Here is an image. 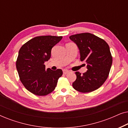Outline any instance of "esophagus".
<instances>
[{"instance_id": "1", "label": "esophagus", "mask_w": 128, "mask_h": 128, "mask_svg": "<svg viewBox=\"0 0 128 128\" xmlns=\"http://www.w3.org/2000/svg\"><path fill=\"white\" fill-rule=\"evenodd\" d=\"M69 70H66V69H64V70H63V73H64V74H67V73H69Z\"/></svg>"}]
</instances>
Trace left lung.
<instances>
[{
  "instance_id": "8db88e82",
  "label": "left lung",
  "mask_w": 128,
  "mask_h": 128,
  "mask_svg": "<svg viewBox=\"0 0 128 128\" xmlns=\"http://www.w3.org/2000/svg\"><path fill=\"white\" fill-rule=\"evenodd\" d=\"M69 38L78 46L80 60L87 64V70L81 74L76 72V80L72 86L82 92L97 90L107 78L111 69L112 58L109 45L104 40L91 33L73 35Z\"/></svg>"
}]
</instances>
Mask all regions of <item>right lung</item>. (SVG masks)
<instances>
[{"label": "right lung", "mask_w": 128, "mask_h": 128, "mask_svg": "<svg viewBox=\"0 0 128 128\" xmlns=\"http://www.w3.org/2000/svg\"><path fill=\"white\" fill-rule=\"evenodd\" d=\"M62 36H36L21 47L16 61L20 79L26 88L36 96H46L55 90L61 69H45L44 63L50 59L51 50Z\"/></svg>", "instance_id": "right-lung-1"}]
</instances>
